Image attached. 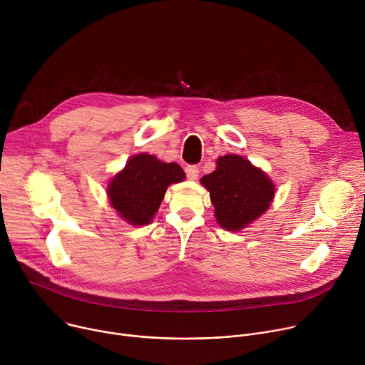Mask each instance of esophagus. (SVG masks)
<instances>
[{"mask_svg": "<svg viewBox=\"0 0 365 365\" xmlns=\"http://www.w3.org/2000/svg\"><path fill=\"white\" fill-rule=\"evenodd\" d=\"M185 173H186L189 180H196L197 176H199V168L193 166V165H189V166L185 168Z\"/></svg>", "mask_w": 365, "mask_h": 365, "instance_id": "34e87169", "label": "esophagus"}]
</instances>
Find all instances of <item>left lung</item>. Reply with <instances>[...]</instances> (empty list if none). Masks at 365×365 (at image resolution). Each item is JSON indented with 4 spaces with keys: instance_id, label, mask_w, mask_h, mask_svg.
Listing matches in <instances>:
<instances>
[{
    "instance_id": "8db88e82",
    "label": "left lung",
    "mask_w": 365,
    "mask_h": 365,
    "mask_svg": "<svg viewBox=\"0 0 365 365\" xmlns=\"http://www.w3.org/2000/svg\"><path fill=\"white\" fill-rule=\"evenodd\" d=\"M200 182L211 193L218 224L228 231H240L266 212L274 196L266 173L237 154L220 158L217 169Z\"/></svg>"
}]
</instances>
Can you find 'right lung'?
Returning a JSON list of instances; mask_svg holds the SVG:
<instances>
[{"instance_id": "1", "label": "right lung", "mask_w": 365, "mask_h": 365, "mask_svg": "<svg viewBox=\"0 0 365 365\" xmlns=\"http://www.w3.org/2000/svg\"><path fill=\"white\" fill-rule=\"evenodd\" d=\"M185 179L176 163H163L150 154L131 158L108 186L114 210L133 225H145L159 211L170 183Z\"/></svg>"}]
</instances>
